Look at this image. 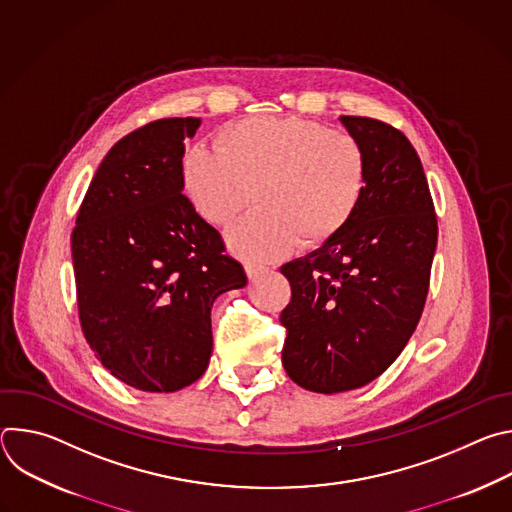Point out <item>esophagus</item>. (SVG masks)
Returning <instances> with one entry per match:
<instances>
[{
  "label": "esophagus",
  "mask_w": 512,
  "mask_h": 512,
  "mask_svg": "<svg viewBox=\"0 0 512 512\" xmlns=\"http://www.w3.org/2000/svg\"><path fill=\"white\" fill-rule=\"evenodd\" d=\"M269 269H265V267H257V265H245V273H247V277H249V281H255V279H259L261 275H265Z\"/></svg>",
  "instance_id": "1"
}]
</instances>
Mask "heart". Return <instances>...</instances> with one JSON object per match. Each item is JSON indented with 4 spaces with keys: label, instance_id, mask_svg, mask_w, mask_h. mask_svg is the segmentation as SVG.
Wrapping results in <instances>:
<instances>
[{
    "label": "heart",
    "instance_id": "b5f03b06",
    "mask_svg": "<svg viewBox=\"0 0 512 512\" xmlns=\"http://www.w3.org/2000/svg\"><path fill=\"white\" fill-rule=\"evenodd\" d=\"M214 145L184 154L182 188L214 227L229 225L255 196L259 208L227 235L249 261L283 259L300 241L310 249L334 241L367 192L362 143L320 121L255 115L223 127Z\"/></svg>",
    "mask_w": 512,
    "mask_h": 512
}]
</instances>
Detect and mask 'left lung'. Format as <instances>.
Segmentation results:
<instances>
[{"label": "left lung", "mask_w": 512, "mask_h": 512, "mask_svg": "<svg viewBox=\"0 0 512 512\" xmlns=\"http://www.w3.org/2000/svg\"><path fill=\"white\" fill-rule=\"evenodd\" d=\"M369 162L350 225L281 267L291 302L279 320L289 379L314 393L358 389L383 375L409 342L429 289L437 218L421 160L393 125L342 115Z\"/></svg>", "instance_id": "left-lung-1"}]
</instances>
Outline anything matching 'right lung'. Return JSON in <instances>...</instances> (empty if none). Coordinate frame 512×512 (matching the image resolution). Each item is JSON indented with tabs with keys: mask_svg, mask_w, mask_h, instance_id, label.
<instances>
[{
	"mask_svg": "<svg viewBox=\"0 0 512 512\" xmlns=\"http://www.w3.org/2000/svg\"><path fill=\"white\" fill-rule=\"evenodd\" d=\"M198 125V117H170L121 137L70 237L83 334L115 379L148 393H174L204 375L210 308L247 283L182 194L184 137Z\"/></svg>",
	"mask_w": 512,
	"mask_h": 512,
	"instance_id": "1",
	"label": "right lung"
}]
</instances>
